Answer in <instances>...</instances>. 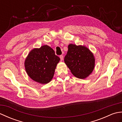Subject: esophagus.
<instances>
[{
	"label": "esophagus",
	"mask_w": 122,
	"mask_h": 122,
	"mask_svg": "<svg viewBox=\"0 0 122 122\" xmlns=\"http://www.w3.org/2000/svg\"><path fill=\"white\" fill-rule=\"evenodd\" d=\"M60 60H61V61L63 60V55H60Z\"/></svg>",
	"instance_id": "34e87169"
}]
</instances>
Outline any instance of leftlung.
<instances>
[{
    "mask_svg": "<svg viewBox=\"0 0 122 122\" xmlns=\"http://www.w3.org/2000/svg\"><path fill=\"white\" fill-rule=\"evenodd\" d=\"M64 61L72 73L79 79L86 78L94 68V56L84 46L69 45Z\"/></svg>",
    "mask_w": 122,
    "mask_h": 122,
    "instance_id": "obj_1",
    "label": "left lung"
}]
</instances>
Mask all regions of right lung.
Masks as SVG:
<instances>
[{
	"label": "right lung",
	"instance_id": "add662e5",
	"mask_svg": "<svg viewBox=\"0 0 122 122\" xmlns=\"http://www.w3.org/2000/svg\"><path fill=\"white\" fill-rule=\"evenodd\" d=\"M60 60L50 46H43L30 52L25 60V70L35 81L41 84L48 83L53 78Z\"/></svg>",
	"mask_w": 122,
	"mask_h": 122
}]
</instances>
